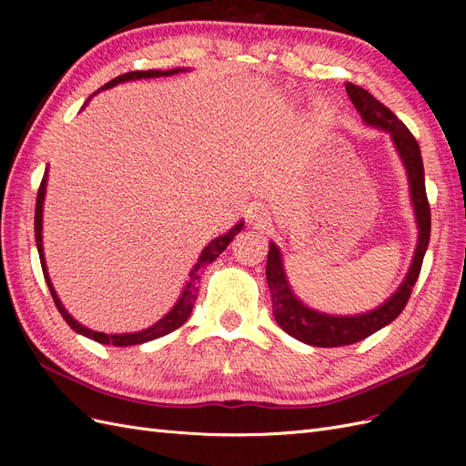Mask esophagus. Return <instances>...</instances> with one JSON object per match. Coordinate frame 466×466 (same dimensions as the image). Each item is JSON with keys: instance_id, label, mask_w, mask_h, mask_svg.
Returning <instances> with one entry per match:
<instances>
[{"instance_id": "esophagus-1", "label": "esophagus", "mask_w": 466, "mask_h": 466, "mask_svg": "<svg viewBox=\"0 0 466 466\" xmlns=\"http://www.w3.org/2000/svg\"><path fill=\"white\" fill-rule=\"evenodd\" d=\"M247 219H248V223H252V225H255V228L260 229V228H264V225L268 223V214H266V209L260 204H252L247 209Z\"/></svg>"}]
</instances>
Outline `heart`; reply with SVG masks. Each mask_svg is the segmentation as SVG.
Instances as JSON below:
<instances>
[{"label": "heart", "instance_id": "obj_1", "mask_svg": "<svg viewBox=\"0 0 466 466\" xmlns=\"http://www.w3.org/2000/svg\"><path fill=\"white\" fill-rule=\"evenodd\" d=\"M319 106H320V110H322V116H329V110H327V106H324V103H320Z\"/></svg>", "mask_w": 466, "mask_h": 466}]
</instances>
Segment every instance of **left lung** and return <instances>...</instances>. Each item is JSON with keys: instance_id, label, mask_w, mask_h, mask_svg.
I'll return each instance as SVG.
<instances>
[{"instance_id": "left-lung-1", "label": "left lung", "mask_w": 466, "mask_h": 466, "mask_svg": "<svg viewBox=\"0 0 466 466\" xmlns=\"http://www.w3.org/2000/svg\"><path fill=\"white\" fill-rule=\"evenodd\" d=\"M346 93L351 105H354L361 115V120L368 126H373L377 130L387 132L400 155V161L406 168L408 187H410V200L418 225V243L412 264L408 268V274L402 279L399 289L394 291L385 303H380L377 309H373V311L346 317L319 313L315 309L307 307L298 295L293 293L284 270L281 252L276 247V243L270 241V250H268L266 260V281L272 295L274 319L281 327V330H286L289 336L295 338V340L317 348L356 344L363 340V338H368L373 332L387 327V324H390L402 313V309L406 307L408 298H410L412 288L420 276L421 260H424L426 255L431 229L424 163H421V153L416 137L397 116L392 115V110H389L383 103H379L370 91L354 86V83H346Z\"/></svg>"}]
</instances>
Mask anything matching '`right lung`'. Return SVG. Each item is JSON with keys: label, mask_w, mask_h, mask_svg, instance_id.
Instances as JSON below:
<instances>
[{"label": "right lung", "mask_w": 466, "mask_h": 466, "mask_svg": "<svg viewBox=\"0 0 466 466\" xmlns=\"http://www.w3.org/2000/svg\"><path fill=\"white\" fill-rule=\"evenodd\" d=\"M182 72H188V67H175V69H147V72H128V74H122L118 77H115L112 81L105 83V86L95 91L86 105L91 101V98L101 93L103 89H110L118 86V83H124V81H134V79H151V77H168V76H175V74H182ZM86 105H83V108H86ZM46 185H48V168L45 177H42V182H40V188H38V194H36V208H35V238H36V248H38V255H40V264H42V272H45V279L48 284V289L52 293V299L56 303V307H58L60 315L64 317V320L72 327V330H76L77 334L81 336H87L91 338V340L98 342V344H106V346H136V344H144V342H149V340H155V338H161L168 332L177 330L178 327H182L185 324L192 313V307L196 303V299H198V281H200V272L204 270V268L208 264L214 262L221 252L228 248V245L233 241L237 233H241L243 229V221L235 223L233 228L225 233V235H219L216 237L214 241L208 243V247L202 250V255L198 257V262L194 264V268L188 274V281L187 286L182 288V293L180 298L177 299V303L173 305L171 311H168L163 319H159L155 324H151L149 329H144V330H137V332H126V334H105V332H96V330H91L87 327H83L81 322H77L72 315L67 313V309L62 305L58 293H56L54 286H52V279L48 276V268H46V260H45V247H42V209H45V196H46Z\"/></svg>", "instance_id": "add662e5"}]
</instances>
